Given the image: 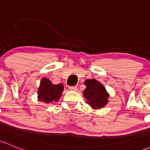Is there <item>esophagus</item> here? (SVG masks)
Returning <instances> with one entry per match:
<instances>
[{"label":"esophagus","mask_w":150,"mask_h":150,"mask_svg":"<svg viewBox=\"0 0 150 150\" xmlns=\"http://www.w3.org/2000/svg\"><path fill=\"white\" fill-rule=\"evenodd\" d=\"M69 90L72 91H76L77 90V86H69Z\"/></svg>","instance_id":"esophagus-1"}]
</instances>
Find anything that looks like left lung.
Instances as JSON below:
<instances>
[{"mask_svg": "<svg viewBox=\"0 0 150 150\" xmlns=\"http://www.w3.org/2000/svg\"><path fill=\"white\" fill-rule=\"evenodd\" d=\"M86 88L83 91L84 97L87 103L93 108H102L108 102V93L105 88L95 79L86 80L85 81Z\"/></svg>", "mask_w": 150, "mask_h": 150, "instance_id": "1", "label": "left lung"}]
</instances>
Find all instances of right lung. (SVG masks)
<instances>
[{
	"label": "right lung",
	"mask_w": 150,
	"mask_h": 150,
	"mask_svg": "<svg viewBox=\"0 0 150 150\" xmlns=\"http://www.w3.org/2000/svg\"><path fill=\"white\" fill-rule=\"evenodd\" d=\"M64 90L62 84L54 85L47 78H44L40 82L38 94V99L46 103H52L57 102L60 99Z\"/></svg>",
	"instance_id": "add662e5"
}]
</instances>
